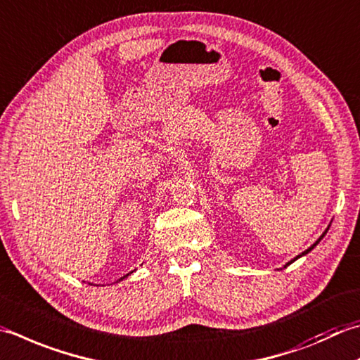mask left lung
I'll list each match as a JSON object with an SVG mask.
<instances>
[{"mask_svg": "<svg viewBox=\"0 0 360 360\" xmlns=\"http://www.w3.org/2000/svg\"><path fill=\"white\" fill-rule=\"evenodd\" d=\"M329 226H330V224H328V228H326V229H325V232H323V234H321V236H320V237H319V240H316V242H315V243H314V245H312V246H309V248H307V250H306V251H302V252H301V255H298V256H297V257H293V259H292V260H290V262H287V264H285V265H284V269H285V266H288V265H290V264H293V262H295V260H298V259H300V257H302V256H306V255H307V252H311V251H312V250H314V248H315V246H316V245H319V243H320V240H321V238H323V237H325V236H326V232H328V229H329Z\"/></svg>", "mask_w": 360, "mask_h": 360, "instance_id": "left-lung-1", "label": "left lung"}]
</instances>
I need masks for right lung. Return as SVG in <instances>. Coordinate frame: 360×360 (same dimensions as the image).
<instances>
[{"label": "right lung", "mask_w": 360, "mask_h": 360, "mask_svg": "<svg viewBox=\"0 0 360 360\" xmlns=\"http://www.w3.org/2000/svg\"><path fill=\"white\" fill-rule=\"evenodd\" d=\"M131 273H132V271H131ZM131 273H128V274H124V276H123V278H120V279H118V281H123V279H124V278H128V276H129V274H131ZM118 281H117V283H118Z\"/></svg>", "instance_id": "obj_1"}]
</instances>
